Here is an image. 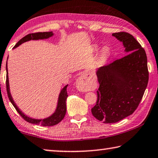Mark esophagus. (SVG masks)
Masks as SVG:
<instances>
[{"label":"esophagus","mask_w":158,"mask_h":158,"mask_svg":"<svg viewBox=\"0 0 158 158\" xmlns=\"http://www.w3.org/2000/svg\"><path fill=\"white\" fill-rule=\"evenodd\" d=\"M76 88L80 92H87L89 89V86L87 77L84 76H81L76 81Z\"/></svg>","instance_id":"1"}]
</instances>
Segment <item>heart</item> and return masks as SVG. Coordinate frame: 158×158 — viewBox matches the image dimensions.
Returning <instances> with one entry per match:
<instances>
[{"mask_svg":"<svg viewBox=\"0 0 158 158\" xmlns=\"http://www.w3.org/2000/svg\"><path fill=\"white\" fill-rule=\"evenodd\" d=\"M110 56V52L108 50V49H104L102 53V58L104 59H106L109 58Z\"/></svg>","mask_w":158,"mask_h":158,"instance_id":"1","label":"heart"}]
</instances>
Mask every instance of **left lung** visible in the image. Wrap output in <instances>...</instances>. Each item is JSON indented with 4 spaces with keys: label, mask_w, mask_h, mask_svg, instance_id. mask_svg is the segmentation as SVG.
Instances as JSON below:
<instances>
[{
    "label": "left lung",
    "mask_w": 158,
    "mask_h": 158,
    "mask_svg": "<svg viewBox=\"0 0 158 158\" xmlns=\"http://www.w3.org/2000/svg\"><path fill=\"white\" fill-rule=\"evenodd\" d=\"M123 43L128 54L96 71L99 83L92 115L104 123H115L132 114L143 97L148 82L144 49L126 32L112 34Z\"/></svg>",
    "instance_id": "1"
}]
</instances>
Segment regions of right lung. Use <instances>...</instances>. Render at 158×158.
Wrapping results in <instances>:
<instances>
[{
  "mask_svg": "<svg viewBox=\"0 0 158 158\" xmlns=\"http://www.w3.org/2000/svg\"><path fill=\"white\" fill-rule=\"evenodd\" d=\"M55 35L52 31L50 32H39V33H31L27 35L24 36V38H22L19 42H18L16 45H15L13 49L17 48L19 47V45H22V43L28 42L30 40H45L48 39V38L52 37ZM8 59V57H7ZM6 72H7V76H6V87H7V95H8V98L10 101V102L12 103V104L13 105V106L15 108V109L17 110L18 113H19V115L24 119L26 121H27L28 123L35 124V125H39L43 127H50L54 126L60 123L61 121L63 120L64 116L66 115V99L68 97V94H67L66 88L68 87L69 85H66V86H64L63 88L61 89L59 93L58 100H57V104H56V109L52 114L47 117L45 118H41V119H36L31 118L29 116L27 115L22 112V110L19 109V108L17 106L16 103L15 102L12 98L11 93H10V84H9V77H8V69H7V60L6 62Z\"/></svg>",
  "mask_w": 158,
  "mask_h": 158,
  "instance_id": "1",
  "label": "right lung"
}]
</instances>
